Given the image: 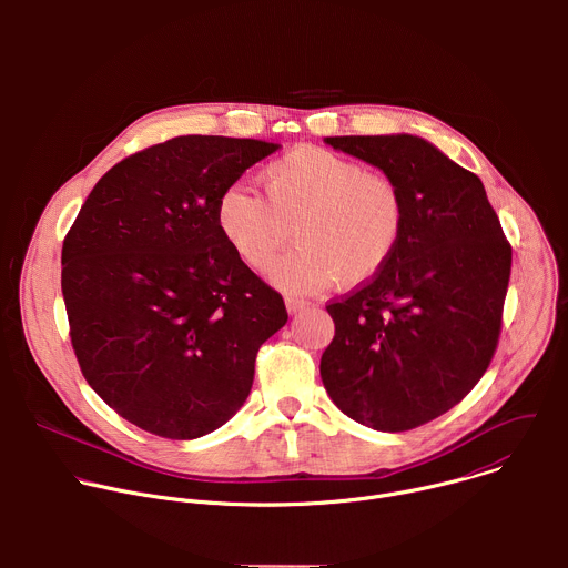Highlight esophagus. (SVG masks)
Listing matches in <instances>:
<instances>
[{
  "label": "esophagus",
  "mask_w": 568,
  "mask_h": 568,
  "mask_svg": "<svg viewBox=\"0 0 568 568\" xmlns=\"http://www.w3.org/2000/svg\"><path fill=\"white\" fill-rule=\"evenodd\" d=\"M285 307H287V312H290V314H296L298 310L307 307V301L296 298V296H287V298H285Z\"/></svg>",
  "instance_id": "1"
}]
</instances>
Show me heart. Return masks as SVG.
Returning a JSON list of instances; mask_svg holds the SVG:
<instances>
[{
	"label": "heart",
	"mask_w": 568,
	"mask_h": 568,
	"mask_svg": "<svg viewBox=\"0 0 568 568\" xmlns=\"http://www.w3.org/2000/svg\"><path fill=\"white\" fill-rule=\"evenodd\" d=\"M265 195L233 184L215 204V222L233 254L252 270H267L294 226L298 247L270 278L290 294H310L335 281L357 287L393 258L407 209L393 180L316 145H298L263 171Z\"/></svg>",
	"instance_id": "1"
}]
</instances>
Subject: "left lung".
Masks as SVG:
<instances>
[{
	"label": "left lung",
	"instance_id": "obj_1",
	"mask_svg": "<svg viewBox=\"0 0 568 568\" xmlns=\"http://www.w3.org/2000/svg\"><path fill=\"white\" fill-rule=\"evenodd\" d=\"M379 169L407 222L388 265L326 305L335 339L321 379L337 407L377 432L416 429L488 371L501 333L513 250L483 182L414 134L326 136Z\"/></svg>",
	"mask_w": 568,
	"mask_h": 568
}]
</instances>
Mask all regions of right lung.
Returning <instances> with one entry per match:
<instances>
[{"mask_svg":"<svg viewBox=\"0 0 568 568\" xmlns=\"http://www.w3.org/2000/svg\"><path fill=\"white\" fill-rule=\"evenodd\" d=\"M281 145L175 136L110 169L62 245L69 335L121 418L191 440L245 404L258 348L287 323L278 292L226 245L215 204Z\"/></svg>","mask_w":568,"mask_h":568,"instance_id":"1","label":"right lung"}]
</instances>
